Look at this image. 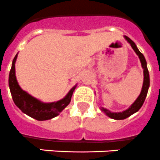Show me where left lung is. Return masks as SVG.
I'll return each mask as SVG.
<instances>
[{"instance_id":"8db88e82","label":"left lung","mask_w":160,"mask_h":160,"mask_svg":"<svg viewBox=\"0 0 160 160\" xmlns=\"http://www.w3.org/2000/svg\"><path fill=\"white\" fill-rule=\"evenodd\" d=\"M124 38L127 40L128 43H129L133 50L135 51V53L138 55V57L140 58L141 63H142V67L143 68V73H144V80H143V85H142V91H141L140 95L138 96L136 101L132 103L131 107L127 109L126 111H123L122 112H111L109 110L106 109L104 107H101L102 111H103L107 116H109L110 118L114 119H124L126 118L129 117L130 115H132V114L136 113L137 111H139L142 106L143 105V103L145 102V99L147 95V92H148V88L150 87V76H149V72L147 69V66H146V61L145 59L144 55L141 53L140 51L138 50V47L135 45V43L128 38V37H124Z\"/></svg>"}]
</instances>
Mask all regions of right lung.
Returning <instances> with one entry per match:
<instances>
[{"instance_id":"right-lung-1","label":"right lung","mask_w":160,"mask_h":160,"mask_svg":"<svg viewBox=\"0 0 160 160\" xmlns=\"http://www.w3.org/2000/svg\"><path fill=\"white\" fill-rule=\"evenodd\" d=\"M17 57L18 54L15 55L13 60L9 76V86L14 104L23 113L37 120L41 121V120H47L56 117L70 103L72 93L76 85L69 91L64 98L54 102H42L22 90L18 85L15 76V62Z\"/></svg>"}]
</instances>
